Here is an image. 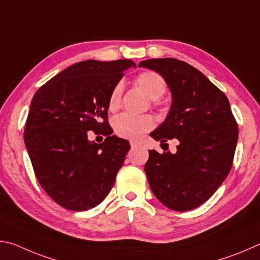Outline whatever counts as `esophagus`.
I'll return each instance as SVG.
<instances>
[{
  "instance_id": "esophagus-1",
  "label": "esophagus",
  "mask_w": 260,
  "mask_h": 260,
  "mask_svg": "<svg viewBox=\"0 0 260 260\" xmlns=\"http://www.w3.org/2000/svg\"><path fill=\"white\" fill-rule=\"evenodd\" d=\"M131 147H132V149H134V148H138L139 147V143L138 142H135V141H131Z\"/></svg>"
}]
</instances>
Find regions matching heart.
I'll list each match as a JSON object with an SVG mask.
<instances>
[{"mask_svg":"<svg viewBox=\"0 0 260 260\" xmlns=\"http://www.w3.org/2000/svg\"><path fill=\"white\" fill-rule=\"evenodd\" d=\"M136 85L146 94L149 99L157 100L165 93L166 82L164 78L153 71H146L139 74L135 79ZM122 86L117 85L111 91L109 98V109L113 111L120 105ZM153 119L149 116H133L129 113H122L114 118L113 128L117 135L125 139H136L144 132L151 129Z\"/></svg>","mask_w":260,"mask_h":260,"instance_id":"heart-1","label":"heart"}]
</instances>
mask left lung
<instances>
[{
    "instance_id": "obj_1",
    "label": "left lung",
    "mask_w": 260,
    "mask_h": 260,
    "mask_svg": "<svg viewBox=\"0 0 260 260\" xmlns=\"http://www.w3.org/2000/svg\"><path fill=\"white\" fill-rule=\"evenodd\" d=\"M164 78L172 96L169 113L150 136L177 139V152L149 150L144 166L157 200L174 211L208 201L230 173L239 129L226 95L199 70L174 58L140 61Z\"/></svg>"
}]
</instances>
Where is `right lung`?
<instances>
[{"label": "right lung", "mask_w": 260, "mask_h": 260, "mask_svg": "<svg viewBox=\"0 0 260 260\" xmlns=\"http://www.w3.org/2000/svg\"><path fill=\"white\" fill-rule=\"evenodd\" d=\"M129 68L135 63L128 59L79 61L33 96L25 146L41 187L65 209L99 205L124 164L129 142L112 135L107 118L111 91ZM89 130L107 139L101 145L90 141Z\"/></svg>", "instance_id": "add662e5"}]
</instances>
